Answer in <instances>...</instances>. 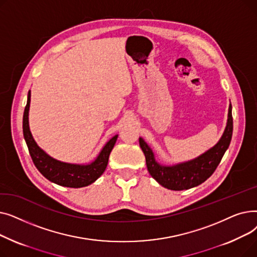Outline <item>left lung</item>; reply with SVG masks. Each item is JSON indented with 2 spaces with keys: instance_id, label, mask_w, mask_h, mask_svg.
Listing matches in <instances>:
<instances>
[{
  "instance_id": "8db88e82",
  "label": "left lung",
  "mask_w": 257,
  "mask_h": 257,
  "mask_svg": "<svg viewBox=\"0 0 257 257\" xmlns=\"http://www.w3.org/2000/svg\"><path fill=\"white\" fill-rule=\"evenodd\" d=\"M231 104L229 106L227 126L220 142L210 150L202 154L198 158L187 161V163L176 165L173 167H165L158 165L152 150L145 141L140 139V146L146 157V164L151 176L163 186L172 191L188 190L197 186L207 180L219 164L230 145L232 131H233V119L231 112Z\"/></svg>"
}]
</instances>
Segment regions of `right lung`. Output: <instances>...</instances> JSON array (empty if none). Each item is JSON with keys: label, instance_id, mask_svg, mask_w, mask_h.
Segmentation results:
<instances>
[{"label": "right lung", "instance_id": "1", "mask_svg": "<svg viewBox=\"0 0 257 257\" xmlns=\"http://www.w3.org/2000/svg\"><path fill=\"white\" fill-rule=\"evenodd\" d=\"M30 98L31 92L29 90L28 100H27V105L25 107L23 116V133L26 144L28 146L30 156L37 170L42 173L48 180L66 187H83L96 181L104 173L107 167L108 158H109V154L112 150V148L114 147L117 136L113 137L105 145L97 159L89 165L79 166L61 163V161L54 159L50 157L48 154H46L37 146V144L32 138L28 121Z\"/></svg>", "mask_w": 257, "mask_h": 257}]
</instances>
